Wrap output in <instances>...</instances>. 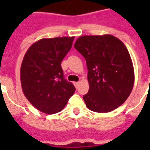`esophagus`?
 Wrapping results in <instances>:
<instances>
[{
  "label": "esophagus",
  "instance_id": "obj_1",
  "mask_svg": "<svg viewBox=\"0 0 150 150\" xmlns=\"http://www.w3.org/2000/svg\"><path fill=\"white\" fill-rule=\"evenodd\" d=\"M79 82H74V85H75V86L76 87V88H78V86H79Z\"/></svg>",
  "mask_w": 150,
  "mask_h": 150
}]
</instances>
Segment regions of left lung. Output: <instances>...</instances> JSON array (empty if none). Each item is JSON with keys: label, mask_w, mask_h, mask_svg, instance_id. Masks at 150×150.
Returning <instances> with one entry per match:
<instances>
[{"label": "left lung", "mask_w": 150, "mask_h": 150, "mask_svg": "<svg viewBox=\"0 0 150 150\" xmlns=\"http://www.w3.org/2000/svg\"><path fill=\"white\" fill-rule=\"evenodd\" d=\"M75 48L86 61L89 92L83 100L90 110L107 113L120 107L132 93L134 68L125 45L112 35L82 36Z\"/></svg>", "instance_id": "8db88e82"}]
</instances>
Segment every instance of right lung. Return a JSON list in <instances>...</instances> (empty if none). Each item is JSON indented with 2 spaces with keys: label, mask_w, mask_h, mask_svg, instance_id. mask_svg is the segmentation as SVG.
<instances>
[{
  "label": "right lung",
  "mask_w": 150,
  "mask_h": 150,
  "mask_svg": "<svg viewBox=\"0 0 150 150\" xmlns=\"http://www.w3.org/2000/svg\"><path fill=\"white\" fill-rule=\"evenodd\" d=\"M74 38L41 39L32 44L22 60V91L30 103L43 113L61 111L75 93V86L64 79L61 65Z\"/></svg>",
  "instance_id": "right-lung-1"
}]
</instances>
